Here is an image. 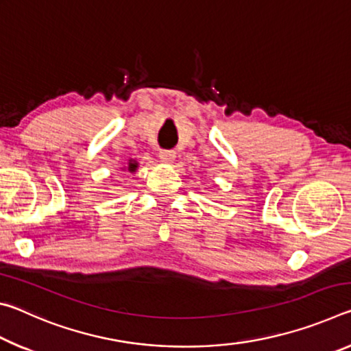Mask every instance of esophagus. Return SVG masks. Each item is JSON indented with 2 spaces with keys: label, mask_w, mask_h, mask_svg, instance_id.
Masks as SVG:
<instances>
[{
  "label": "esophagus",
  "mask_w": 351,
  "mask_h": 351,
  "mask_svg": "<svg viewBox=\"0 0 351 351\" xmlns=\"http://www.w3.org/2000/svg\"><path fill=\"white\" fill-rule=\"evenodd\" d=\"M159 159H161L162 162H173L175 159V152L173 150H161L159 152Z\"/></svg>",
  "instance_id": "obj_1"
}]
</instances>
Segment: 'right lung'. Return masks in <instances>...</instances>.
Segmentation results:
<instances>
[{"label": "right lung", "mask_w": 351, "mask_h": 351, "mask_svg": "<svg viewBox=\"0 0 351 351\" xmlns=\"http://www.w3.org/2000/svg\"><path fill=\"white\" fill-rule=\"evenodd\" d=\"M136 167H138V164H136V162H130V165H128V170H130V171H134V170H136Z\"/></svg>", "instance_id": "add662e5"}]
</instances>
